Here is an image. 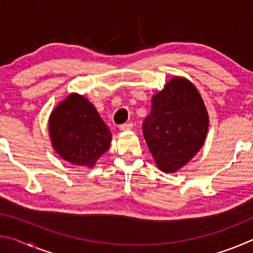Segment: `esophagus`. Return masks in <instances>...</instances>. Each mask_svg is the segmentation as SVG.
Masks as SVG:
<instances>
[{
    "label": "esophagus",
    "instance_id": "1",
    "mask_svg": "<svg viewBox=\"0 0 253 253\" xmlns=\"http://www.w3.org/2000/svg\"><path fill=\"white\" fill-rule=\"evenodd\" d=\"M132 128V124L128 123V124H123V125L119 126V129L122 131H126V130H130Z\"/></svg>",
    "mask_w": 253,
    "mask_h": 253
}]
</instances>
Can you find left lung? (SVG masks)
<instances>
[{"instance_id":"left-lung-1","label":"left lung","mask_w":253,"mask_h":253,"mask_svg":"<svg viewBox=\"0 0 253 253\" xmlns=\"http://www.w3.org/2000/svg\"><path fill=\"white\" fill-rule=\"evenodd\" d=\"M209 129V114L195 85L173 77L152 98L143 123L149 152L162 172L175 173L202 148Z\"/></svg>"}]
</instances>
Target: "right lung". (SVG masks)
I'll return each mask as SVG.
<instances>
[{
	"mask_svg": "<svg viewBox=\"0 0 253 253\" xmlns=\"http://www.w3.org/2000/svg\"><path fill=\"white\" fill-rule=\"evenodd\" d=\"M48 129L55 153L77 166L93 168L111 143V132L96 107L77 92L51 111Z\"/></svg>",
	"mask_w": 253,
	"mask_h": 253,
	"instance_id": "1",
	"label": "right lung"
}]
</instances>
